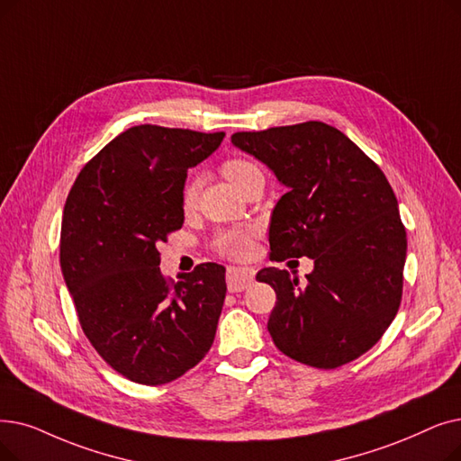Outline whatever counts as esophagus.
Returning <instances> with one entry per match:
<instances>
[{
    "label": "esophagus",
    "mask_w": 461,
    "mask_h": 461,
    "mask_svg": "<svg viewBox=\"0 0 461 461\" xmlns=\"http://www.w3.org/2000/svg\"><path fill=\"white\" fill-rule=\"evenodd\" d=\"M254 280V271L247 269V267H228L226 273V283H228V290L231 294L243 292L245 288H249V285Z\"/></svg>",
    "instance_id": "obj_1"
}]
</instances>
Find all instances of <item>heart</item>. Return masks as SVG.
I'll return each mask as SVG.
<instances>
[{
    "instance_id": "heart-1",
    "label": "heart",
    "mask_w": 461,
    "mask_h": 461,
    "mask_svg": "<svg viewBox=\"0 0 461 461\" xmlns=\"http://www.w3.org/2000/svg\"><path fill=\"white\" fill-rule=\"evenodd\" d=\"M220 171H222V175L237 190H241L252 176L262 175L259 167L256 164H252L250 159H245V158L226 159V162L220 166ZM197 190H199V183L195 181V178H192V181H188L185 185L183 194H181V202L186 211L194 207L195 199H197ZM252 237H254V230H250V228L222 231L216 239V250L228 258H237V259L247 258L252 249Z\"/></svg>"
}]
</instances>
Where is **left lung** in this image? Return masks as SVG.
<instances>
[{"label": "left lung", "instance_id": "left-lung-1", "mask_svg": "<svg viewBox=\"0 0 461 461\" xmlns=\"http://www.w3.org/2000/svg\"><path fill=\"white\" fill-rule=\"evenodd\" d=\"M231 143L288 188L271 216L275 259H314L305 286L286 269L256 275L276 294L273 343L318 369L352 362L383 337L403 295L407 231L388 178L343 131L316 120L237 131Z\"/></svg>", "mask_w": 461, "mask_h": 461}]
</instances>
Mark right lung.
Masks as SVG:
<instances>
[{"label":"right lung","instance_id":"obj_1","mask_svg":"<svg viewBox=\"0 0 461 461\" xmlns=\"http://www.w3.org/2000/svg\"><path fill=\"white\" fill-rule=\"evenodd\" d=\"M224 135L133 126L90 159L66 199L59 266L78 322L95 352L133 383H171L214 341L226 269L202 264L175 285L158 267V247L183 228L188 169Z\"/></svg>","mask_w":461,"mask_h":461}]
</instances>
